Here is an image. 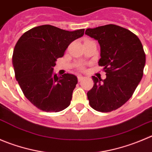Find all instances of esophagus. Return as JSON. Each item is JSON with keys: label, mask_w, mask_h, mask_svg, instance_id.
<instances>
[{"label": "esophagus", "mask_w": 152, "mask_h": 152, "mask_svg": "<svg viewBox=\"0 0 152 152\" xmlns=\"http://www.w3.org/2000/svg\"><path fill=\"white\" fill-rule=\"evenodd\" d=\"M83 79H84V76H81V75H79V76H78V81H79V82H81Z\"/></svg>", "instance_id": "esophagus-1"}]
</instances>
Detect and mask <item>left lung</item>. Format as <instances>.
Here are the masks:
<instances>
[{"label":"left lung","instance_id":"obj_1","mask_svg":"<svg viewBox=\"0 0 152 152\" xmlns=\"http://www.w3.org/2000/svg\"><path fill=\"white\" fill-rule=\"evenodd\" d=\"M85 34L98 41V63L106 73L104 79L92 76L94 87L87 94L90 105L97 111H112L132 97L142 79L145 64L142 43L130 30L114 24L88 28Z\"/></svg>","mask_w":152,"mask_h":152}]
</instances>
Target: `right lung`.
Segmentation results:
<instances>
[{
  "label": "right lung",
  "instance_id": "right-lung-1",
  "mask_svg": "<svg viewBox=\"0 0 152 152\" xmlns=\"http://www.w3.org/2000/svg\"><path fill=\"white\" fill-rule=\"evenodd\" d=\"M84 31L42 25L28 30L18 41L12 55L15 79L26 98L39 109L58 112L70 105L77 77L70 73L59 77L53 73V67Z\"/></svg>",
  "mask_w": 152,
  "mask_h": 152
}]
</instances>
